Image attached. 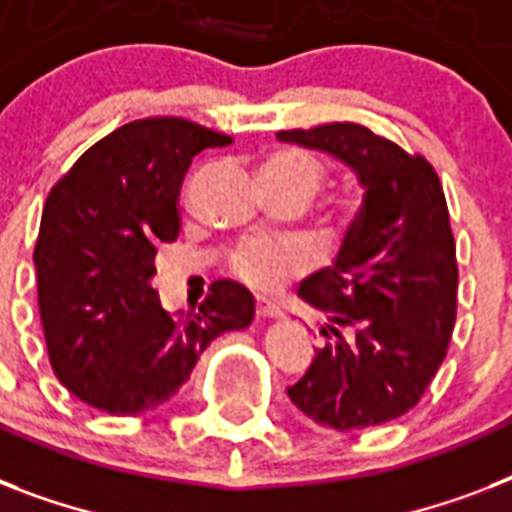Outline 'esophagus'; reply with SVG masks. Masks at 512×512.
I'll use <instances>...</instances> for the list:
<instances>
[{"label": "esophagus", "instance_id": "34e87169", "mask_svg": "<svg viewBox=\"0 0 512 512\" xmlns=\"http://www.w3.org/2000/svg\"><path fill=\"white\" fill-rule=\"evenodd\" d=\"M255 311L260 319H279L281 311L276 308L273 303H268V300H263V297H257V303H255Z\"/></svg>", "mask_w": 512, "mask_h": 512}]
</instances>
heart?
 Here are the masks:
<instances>
[{"instance_id":"obj_1","label":"heart","mask_w":512,"mask_h":512,"mask_svg":"<svg viewBox=\"0 0 512 512\" xmlns=\"http://www.w3.org/2000/svg\"><path fill=\"white\" fill-rule=\"evenodd\" d=\"M324 170L316 159L295 148L273 151L263 164L265 185H284L308 196L321 185ZM305 265L303 252L289 244H271V241H247L231 255V273L239 281L255 289H273L281 281L297 273Z\"/></svg>"}]
</instances>
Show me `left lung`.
Here are the masks:
<instances>
[{"label":"left lung","mask_w":512,"mask_h":512,"mask_svg":"<svg viewBox=\"0 0 512 512\" xmlns=\"http://www.w3.org/2000/svg\"><path fill=\"white\" fill-rule=\"evenodd\" d=\"M276 138L329 154L364 188L335 265L308 276L297 292L327 313V342L287 388L289 398L335 430L396 420L436 377L457 316V257L441 180L422 156L361 124Z\"/></svg>","instance_id":"1"}]
</instances>
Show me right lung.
<instances>
[{"instance_id": "add662e5", "label": "right lung", "mask_w": 512, "mask_h": 512, "mask_svg": "<svg viewBox=\"0 0 512 512\" xmlns=\"http://www.w3.org/2000/svg\"><path fill=\"white\" fill-rule=\"evenodd\" d=\"M228 143L177 116L138 119L87 148L47 196L34 249L39 313L52 369L84 404L116 417L167 404L209 342L255 319V297L236 281H215L183 319L151 284L156 244L180 228L185 172Z\"/></svg>"}]
</instances>
